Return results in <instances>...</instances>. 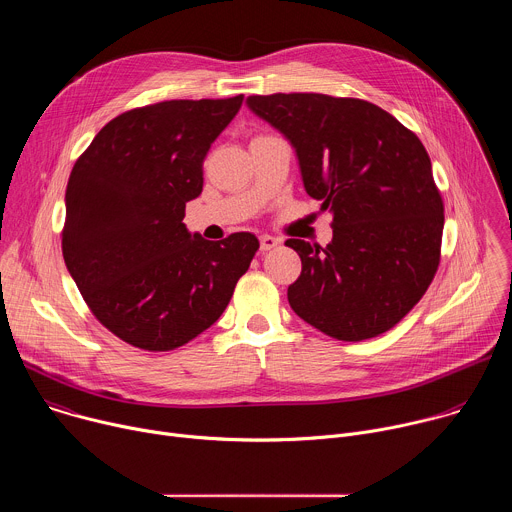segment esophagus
<instances>
[{
    "label": "esophagus",
    "mask_w": 512,
    "mask_h": 512,
    "mask_svg": "<svg viewBox=\"0 0 512 512\" xmlns=\"http://www.w3.org/2000/svg\"><path fill=\"white\" fill-rule=\"evenodd\" d=\"M279 243H281V241L275 239V237H271V235H261V239H259V245H261V251H263V253L275 249Z\"/></svg>",
    "instance_id": "34e87169"
}]
</instances>
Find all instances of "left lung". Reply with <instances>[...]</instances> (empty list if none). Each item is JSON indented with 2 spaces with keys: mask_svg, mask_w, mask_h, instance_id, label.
<instances>
[{
  "mask_svg": "<svg viewBox=\"0 0 512 512\" xmlns=\"http://www.w3.org/2000/svg\"><path fill=\"white\" fill-rule=\"evenodd\" d=\"M247 105L294 145L306 192L332 212L326 247L285 241L302 259L291 310L346 342L391 330L440 265L444 200L423 143L362 99L275 93Z\"/></svg>",
  "mask_w": 512,
  "mask_h": 512,
  "instance_id": "8db88e82",
  "label": "left lung"
}]
</instances>
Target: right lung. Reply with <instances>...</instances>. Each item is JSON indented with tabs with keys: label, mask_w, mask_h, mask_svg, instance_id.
<instances>
[{
	"label": "right lung",
	"mask_w": 512,
	"mask_h": 512,
	"mask_svg": "<svg viewBox=\"0 0 512 512\" xmlns=\"http://www.w3.org/2000/svg\"><path fill=\"white\" fill-rule=\"evenodd\" d=\"M241 103L176 99L125 111L70 172L66 269L93 316L135 348L174 350L210 328L259 249L251 233L214 243L182 223L210 145Z\"/></svg>",
	"instance_id": "add662e5"
}]
</instances>
